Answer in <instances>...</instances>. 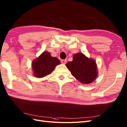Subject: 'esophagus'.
<instances>
[{"instance_id":"esophagus-1","label":"esophagus","mask_w":127,"mask_h":127,"mask_svg":"<svg viewBox=\"0 0 127 127\" xmlns=\"http://www.w3.org/2000/svg\"><path fill=\"white\" fill-rule=\"evenodd\" d=\"M61 63L63 64H66L67 63V60H61Z\"/></svg>"}]
</instances>
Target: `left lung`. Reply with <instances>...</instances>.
<instances>
[{"label":"left lung","instance_id":"1","mask_svg":"<svg viewBox=\"0 0 127 127\" xmlns=\"http://www.w3.org/2000/svg\"><path fill=\"white\" fill-rule=\"evenodd\" d=\"M66 66L71 75L82 84L92 83L97 77L98 72L95 61L82 53L74 55L72 61L67 63Z\"/></svg>","mask_w":127,"mask_h":127}]
</instances>
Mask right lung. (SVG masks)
I'll use <instances>...</instances> for the list:
<instances>
[{
    "instance_id": "1",
    "label": "right lung",
    "mask_w": 127,
    "mask_h": 127,
    "mask_svg": "<svg viewBox=\"0 0 127 127\" xmlns=\"http://www.w3.org/2000/svg\"><path fill=\"white\" fill-rule=\"evenodd\" d=\"M59 64L60 61L57 58L52 57L49 52L44 51L32 63L34 76L37 78L43 77L50 74Z\"/></svg>"
}]
</instances>
